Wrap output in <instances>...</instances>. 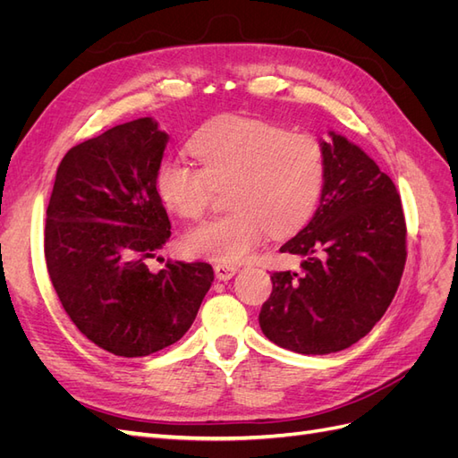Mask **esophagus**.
Wrapping results in <instances>:
<instances>
[{
  "label": "esophagus",
  "mask_w": 458,
  "mask_h": 458,
  "mask_svg": "<svg viewBox=\"0 0 458 458\" xmlns=\"http://www.w3.org/2000/svg\"><path fill=\"white\" fill-rule=\"evenodd\" d=\"M214 271H216V276L219 281H229V279H233L234 273L239 271V267L237 266H227V263H216Z\"/></svg>",
  "instance_id": "34e87169"
}]
</instances>
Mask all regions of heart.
I'll list each match as a JSON object with an SVG mask.
<instances>
[{"label":"heart","mask_w":458,"mask_h":458,"mask_svg":"<svg viewBox=\"0 0 458 458\" xmlns=\"http://www.w3.org/2000/svg\"><path fill=\"white\" fill-rule=\"evenodd\" d=\"M200 168L165 158L157 175L158 195L174 214L199 219L216 187H227L229 214L191 229L192 256L219 263L242 261L267 229L283 234L311 217L327 179L323 143L276 123L229 116L199 131L189 145Z\"/></svg>","instance_id":"b5f03b06"}]
</instances>
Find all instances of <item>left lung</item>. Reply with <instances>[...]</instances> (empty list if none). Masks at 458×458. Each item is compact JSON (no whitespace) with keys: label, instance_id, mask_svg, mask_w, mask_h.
<instances>
[{"label":"left lung","instance_id":"obj_1","mask_svg":"<svg viewBox=\"0 0 458 458\" xmlns=\"http://www.w3.org/2000/svg\"><path fill=\"white\" fill-rule=\"evenodd\" d=\"M327 179L310 224L281 246L300 271L271 275L259 327L303 355L350 348L390 306L407 259V227L394 182L363 148L328 131Z\"/></svg>","mask_w":458,"mask_h":458}]
</instances>
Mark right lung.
Here are the masks:
<instances>
[{
	"label": "right lung",
	"instance_id": "obj_1",
	"mask_svg": "<svg viewBox=\"0 0 458 458\" xmlns=\"http://www.w3.org/2000/svg\"><path fill=\"white\" fill-rule=\"evenodd\" d=\"M168 133L152 118L120 123L66 152L46 221V261L66 315L88 340L145 357L191 328L214 283L210 263L148 258L172 225L157 191Z\"/></svg>",
	"mask_w": 458,
	"mask_h": 458
}]
</instances>
